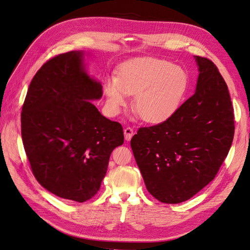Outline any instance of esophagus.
I'll return each instance as SVG.
<instances>
[{"mask_svg": "<svg viewBox=\"0 0 250 250\" xmlns=\"http://www.w3.org/2000/svg\"><path fill=\"white\" fill-rule=\"evenodd\" d=\"M133 134H134V131L131 127H126L124 129V137L126 141H130L131 138L133 137Z\"/></svg>", "mask_w": 250, "mask_h": 250, "instance_id": "34e87169", "label": "esophagus"}]
</instances>
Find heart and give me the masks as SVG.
<instances>
[{"instance_id": "heart-1", "label": "heart", "mask_w": 250, "mask_h": 250, "mask_svg": "<svg viewBox=\"0 0 250 250\" xmlns=\"http://www.w3.org/2000/svg\"><path fill=\"white\" fill-rule=\"evenodd\" d=\"M188 73L168 60L138 57L120 67L118 77L104 83L109 109L119 113L126 106L129 95L134 97V109L150 124H161L178 111L188 94Z\"/></svg>"}]
</instances>
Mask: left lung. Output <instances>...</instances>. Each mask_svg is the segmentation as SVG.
<instances>
[{"instance_id": "1", "label": "left lung", "mask_w": 250, "mask_h": 250, "mask_svg": "<svg viewBox=\"0 0 250 250\" xmlns=\"http://www.w3.org/2000/svg\"><path fill=\"white\" fill-rule=\"evenodd\" d=\"M194 59L195 94L166 122L140 128L130 142L148 192L164 203L186 201L208 185L233 139L228 85L210 60Z\"/></svg>"}]
</instances>
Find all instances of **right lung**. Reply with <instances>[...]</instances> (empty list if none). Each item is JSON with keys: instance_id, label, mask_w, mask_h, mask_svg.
Returning a JSON list of instances; mask_svg holds the SVG:
<instances>
[{"instance_id": "obj_1", "label": "right lung", "mask_w": 250, "mask_h": 250, "mask_svg": "<svg viewBox=\"0 0 250 250\" xmlns=\"http://www.w3.org/2000/svg\"><path fill=\"white\" fill-rule=\"evenodd\" d=\"M83 51L50 59L30 83L21 139L37 181L60 198L83 202L99 191L123 128L92 103L101 83L89 76Z\"/></svg>"}]
</instances>
